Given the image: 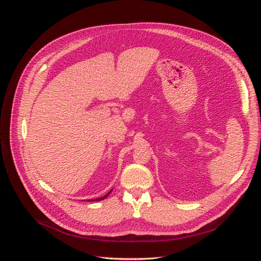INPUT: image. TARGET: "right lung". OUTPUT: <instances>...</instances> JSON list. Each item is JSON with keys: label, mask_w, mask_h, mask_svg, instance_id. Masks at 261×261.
Returning <instances> with one entry per match:
<instances>
[{"label": "right lung", "mask_w": 261, "mask_h": 261, "mask_svg": "<svg viewBox=\"0 0 261 261\" xmlns=\"http://www.w3.org/2000/svg\"><path fill=\"white\" fill-rule=\"evenodd\" d=\"M111 191H112V190H111ZM111 191H110V193H111ZM110 193H109V194H107L105 197H101V198H98V199H92V200H88V201H101V200L106 199V198L110 195Z\"/></svg>", "instance_id": "right-lung-1"}]
</instances>
